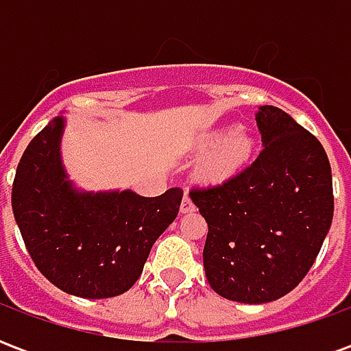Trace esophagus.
Wrapping results in <instances>:
<instances>
[{
	"instance_id": "34e87169",
	"label": "esophagus",
	"mask_w": 351,
	"mask_h": 351,
	"mask_svg": "<svg viewBox=\"0 0 351 351\" xmlns=\"http://www.w3.org/2000/svg\"><path fill=\"white\" fill-rule=\"evenodd\" d=\"M195 210V205H193V201L190 199V195H184L182 203H180V213L182 214H190Z\"/></svg>"
}]
</instances>
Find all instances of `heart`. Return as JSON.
Returning a JSON list of instances; mask_svg holds the SVG:
<instances>
[{
  "label": "heart",
  "instance_id": "heart-1",
  "mask_svg": "<svg viewBox=\"0 0 351 351\" xmlns=\"http://www.w3.org/2000/svg\"><path fill=\"white\" fill-rule=\"evenodd\" d=\"M256 150V141L248 131L235 125L210 131L199 138L197 152L208 154L197 176L205 184H221L237 176L252 161Z\"/></svg>",
  "mask_w": 351,
  "mask_h": 351
}]
</instances>
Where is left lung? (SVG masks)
I'll return each instance as SVG.
<instances>
[{"label": "left lung", "mask_w": 351, "mask_h": 351, "mask_svg": "<svg viewBox=\"0 0 351 351\" xmlns=\"http://www.w3.org/2000/svg\"><path fill=\"white\" fill-rule=\"evenodd\" d=\"M263 150L226 182L193 188L208 223L203 265L214 291L261 304L299 286L332 221V176L324 146L282 108L258 114Z\"/></svg>", "instance_id": "left-lung-1"}]
</instances>
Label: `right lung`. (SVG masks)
Listing matches in <instances>:
<instances>
[{"label": "right lung", "mask_w": 351, "mask_h": 351, "mask_svg": "<svg viewBox=\"0 0 351 351\" xmlns=\"http://www.w3.org/2000/svg\"><path fill=\"white\" fill-rule=\"evenodd\" d=\"M64 116L41 130L20 158L12 213L37 269L62 291L107 299L141 276L158 237L175 221L182 190L82 191L62 163Z\"/></svg>", "instance_id": "1"}]
</instances>
